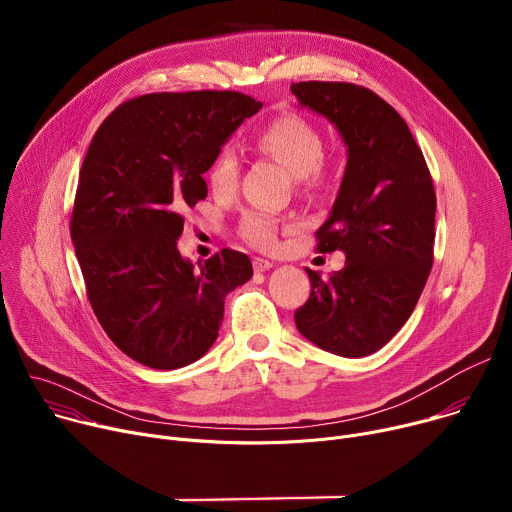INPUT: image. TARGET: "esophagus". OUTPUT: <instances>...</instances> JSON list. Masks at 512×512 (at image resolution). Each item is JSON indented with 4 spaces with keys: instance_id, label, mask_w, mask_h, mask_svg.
Listing matches in <instances>:
<instances>
[{
    "instance_id": "obj_1",
    "label": "esophagus",
    "mask_w": 512,
    "mask_h": 512,
    "mask_svg": "<svg viewBox=\"0 0 512 512\" xmlns=\"http://www.w3.org/2000/svg\"><path fill=\"white\" fill-rule=\"evenodd\" d=\"M253 267L255 271H269L273 267V263L269 259H261V257H255L253 259Z\"/></svg>"
}]
</instances>
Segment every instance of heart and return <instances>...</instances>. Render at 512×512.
Returning <instances> with one entry per match:
<instances>
[{
	"mask_svg": "<svg viewBox=\"0 0 512 512\" xmlns=\"http://www.w3.org/2000/svg\"><path fill=\"white\" fill-rule=\"evenodd\" d=\"M257 150L279 164L304 184H316L322 178L324 139L320 131L300 115H281L263 127L255 137ZM210 188L218 194H231L239 182V158L233 148L218 152L210 174ZM241 231L247 241L269 249L277 243L279 223L267 210H249L243 216Z\"/></svg>",
	"mask_w": 512,
	"mask_h": 512,
	"instance_id": "heart-1",
	"label": "heart"
}]
</instances>
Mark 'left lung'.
Segmentation results:
<instances>
[{"instance_id":"left-lung-1","label":"left lung","mask_w":512,"mask_h":512,"mask_svg":"<svg viewBox=\"0 0 512 512\" xmlns=\"http://www.w3.org/2000/svg\"><path fill=\"white\" fill-rule=\"evenodd\" d=\"M298 103L326 117L346 145V170L318 251H342L330 279L306 269L308 302L296 310L304 338L338 356L383 348L409 320L433 265L435 192L405 119L350 83H296Z\"/></svg>"}]
</instances>
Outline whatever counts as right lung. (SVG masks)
I'll list each match as a JSON object with an SVG mask.
<instances>
[{"instance_id": "1", "label": "right lung", "mask_w": 512, "mask_h": 512, "mask_svg": "<svg viewBox=\"0 0 512 512\" xmlns=\"http://www.w3.org/2000/svg\"><path fill=\"white\" fill-rule=\"evenodd\" d=\"M263 103L233 91L154 93L97 129L72 208L70 239L93 312L129 358L172 371L214 344L227 294L253 277L245 253L194 265L178 251L182 212L208 194L204 172Z\"/></svg>"}]
</instances>
